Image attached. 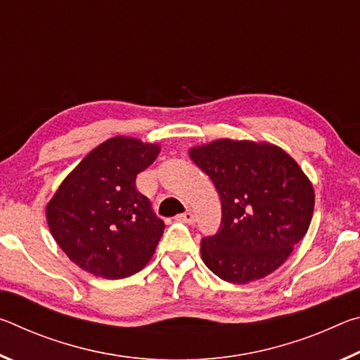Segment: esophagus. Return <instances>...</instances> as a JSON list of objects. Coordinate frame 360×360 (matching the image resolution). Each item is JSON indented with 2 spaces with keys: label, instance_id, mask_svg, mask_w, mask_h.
Masks as SVG:
<instances>
[{
  "label": "esophagus",
  "instance_id": "1",
  "mask_svg": "<svg viewBox=\"0 0 360 360\" xmlns=\"http://www.w3.org/2000/svg\"><path fill=\"white\" fill-rule=\"evenodd\" d=\"M179 219H181L182 222H186V224H193V222H195V216L192 214L191 211H186L184 214L179 216Z\"/></svg>",
  "mask_w": 360,
  "mask_h": 360
}]
</instances>
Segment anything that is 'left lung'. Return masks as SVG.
Returning a JSON list of instances; mask_svg holds the SVG:
<instances>
[{
  "instance_id": "1",
  "label": "left lung",
  "mask_w": 360,
  "mask_h": 360,
  "mask_svg": "<svg viewBox=\"0 0 360 360\" xmlns=\"http://www.w3.org/2000/svg\"><path fill=\"white\" fill-rule=\"evenodd\" d=\"M188 157L221 197L222 222L202 241L205 265L224 281L246 284L278 270L307 235L313 182L279 146L219 138L192 146Z\"/></svg>"
}]
</instances>
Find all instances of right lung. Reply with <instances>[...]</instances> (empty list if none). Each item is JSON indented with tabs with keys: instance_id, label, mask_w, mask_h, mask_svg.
<instances>
[{
	"instance_id": "right-lung-1",
	"label": "right lung",
	"mask_w": 360,
	"mask_h": 360,
	"mask_svg": "<svg viewBox=\"0 0 360 360\" xmlns=\"http://www.w3.org/2000/svg\"><path fill=\"white\" fill-rule=\"evenodd\" d=\"M158 154L160 144L119 135L90 150L62 181L46 219L72 264L105 279L129 278L149 264L165 224L135 181Z\"/></svg>"
}]
</instances>
